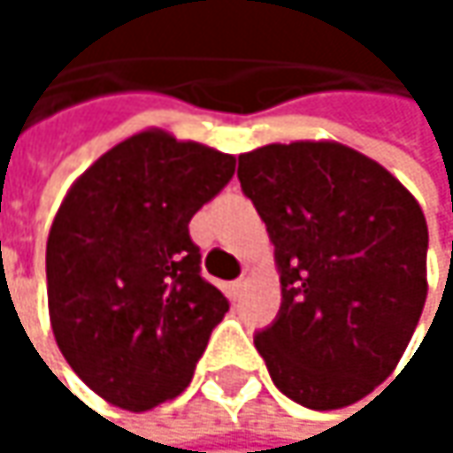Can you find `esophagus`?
I'll use <instances>...</instances> for the list:
<instances>
[{
	"label": "esophagus",
	"mask_w": 453,
	"mask_h": 453,
	"mask_svg": "<svg viewBox=\"0 0 453 453\" xmlns=\"http://www.w3.org/2000/svg\"><path fill=\"white\" fill-rule=\"evenodd\" d=\"M249 280H251V275L249 273H243L235 283H233V288H235V294H243L246 291V286H249Z\"/></svg>",
	"instance_id": "1"
}]
</instances>
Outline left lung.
Segmentation results:
<instances>
[{
  "label": "left lung",
  "mask_w": 453,
  "mask_h": 453,
  "mask_svg": "<svg viewBox=\"0 0 453 453\" xmlns=\"http://www.w3.org/2000/svg\"><path fill=\"white\" fill-rule=\"evenodd\" d=\"M238 180L275 246L278 319L254 338L296 404L341 409L404 357L427 296V223L380 162L338 141L238 154Z\"/></svg>",
  "instance_id": "1"
}]
</instances>
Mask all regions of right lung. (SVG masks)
I'll list each match as a JSON object with an SVG mask.
<instances>
[{
  "label": "right lung",
  "instance_id": "1",
  "mask_svg": "<svg viewBox=\"0 0 453 453\" xmlns=\"http://www.w3.org/2000/svg\"><path fill=\"white\" fill-rule=\"evenodd\" d=\"M233 170V154L146 128L67 188L46 238L49 322L104 402L149 411L191 383L227 299L199 275L188 223Z\"/></svg>",
  "mask_w": 453,
  "mask_h": 453
}]
</instances>
